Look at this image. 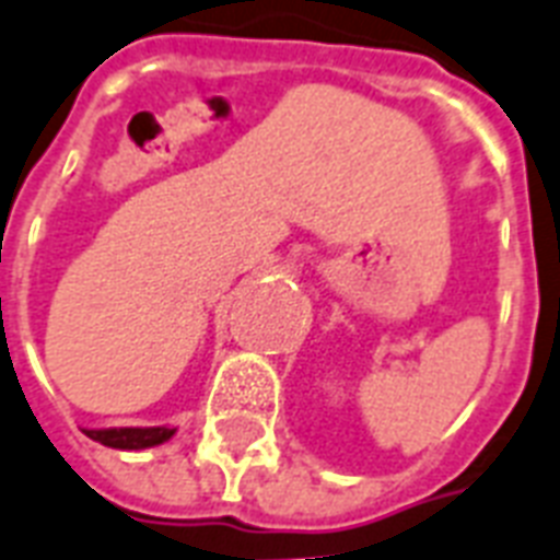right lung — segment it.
Here are the masks:
<instances>
[{"instance_id":"right-lung-1","label":"right lung","mask_w":560,"mask_h":560,"mask_svg":"<svg viewBox=\"0 0 560 560\" xmlns=\"http://www.w3.org/2000/svg\"><path fill=\"white\" fill-rule=\"evenodd\" d=\"M91 441L110 446V450H149L158 443L170 441L176 429L166 425H152V429H84Z\"/></svg>"}]
</instances>
